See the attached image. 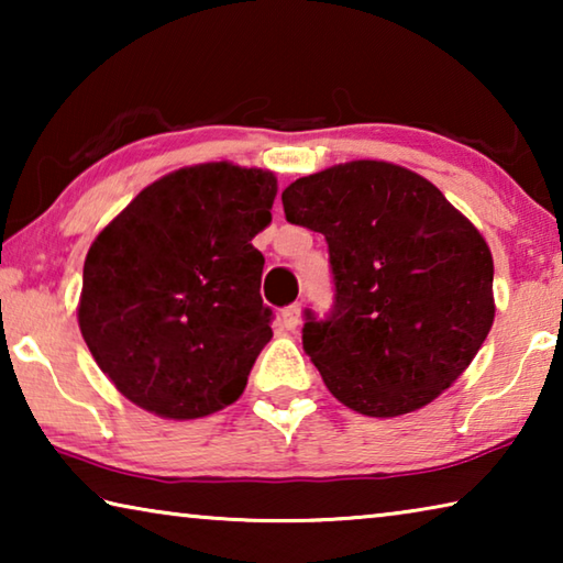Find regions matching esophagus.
<instances>
[{
  "label": "esophagus",
  "mask_w": 563,
  "mask_h": 563,
  "mask_svg": "<svg viewBox=\"0 0 563 563\" xmlns=\"http://www.w3.org/2000/svg\"><path fill=\"white\" fill-rule=\"evenodd\" d=\"M300 316H302L300 302H292V305H288V308H283V312H280L283 328H285V330H295V328H298V325H300Z\"/></svg>",
  "instance_id": "1"
}]
</instances>
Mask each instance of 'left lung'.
<instances>
[{"label": "left lung", "instance_id": "1", "mask_svg": "<svg viewBox=\"0 0 563 563\" xmlns=\"http://www.w3.org/2000/svg\"><path fill=\"white\" fill-rule=\"evenodd\" d=\"M283 208L328 241L335 298L325 318L305 310L302 347L330 393L367 417L430 405L489 335L487 241L440 188L385 161L298 178Z\"/></svg>", "mask_w": 563, "mask_h": 563}]
</instances>
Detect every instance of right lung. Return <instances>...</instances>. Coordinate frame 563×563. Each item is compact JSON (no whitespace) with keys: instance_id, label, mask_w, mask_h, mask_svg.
<instances>
[{"instance_id":"1","label":"right lung","mask_w":563,"mask_h":563,"mask_svg":"<svg viewBox=\"0 0 563 563\" xmlns=\"http://www.w3.org/2000/svg\"><path fill=\"white\" fill-rule=\"evenodd\" d=\"M278 180L261 168L201 164L141 190L91 243L79 328L123 397L196 419L243 395L273 338L261 298Z\"/></svg>"}]
</instances>
